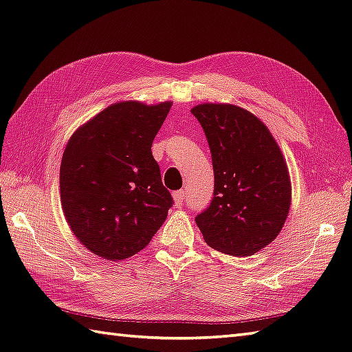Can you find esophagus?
<instances>
[{
  "instance_id": "obj_1",
  "label": "esophagus",
  "mask_w": 352,
  "mask_h": 352,
  "mask_svg": "<svg viewBox=\"0 0 352 352\" xmlns=\"http://www.w3.org/2000/svg\"><path fill=\"white\" fill-rule=\"evenodd\" d=\"M173 199H175V203L176 206H182L184 204V200H185V191L184 190H179L173 194Z\"/></svg>"
}]
</instances>
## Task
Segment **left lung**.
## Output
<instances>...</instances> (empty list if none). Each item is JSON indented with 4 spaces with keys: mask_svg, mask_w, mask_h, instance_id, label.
Segmentation results:
<instances>
[{
    "mask_svg": "<svg viewBox=\"0 0 352 352\" xmlns=\"http://www.w3.org/2000/svg\"><path fill=\"white\" fill-rule=\"evenodd\" d=\"M208 139L215 190L195 217L204 242L222 254L250 256L275 241L291 206L284 155L269 128L234 104L191 109Z\"/></svg>",
    "mask_w": 352,
    "mask_h": 352,
    "instance_id": "obj_1",
    "label": "left lung"
}]
</instances>
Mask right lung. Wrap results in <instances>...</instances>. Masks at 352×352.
<instances>
[{"instance_id": "right-lung-1", "label": "right lung", "mask_w": 352, "mask_h": 352, "mask_svg": "<svg viewBox=\"0 0 352 352\" xmlns=\"http://www.w3.org/2000/svg\"><path fill=\"white\" fill-rule=\"evenodd\" d=\"M170 107L113 102L67 143L59 168L64 217L77 241L102 258L142 251L173 204L151 151Z\"/></svg>"}]
</instances>
